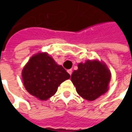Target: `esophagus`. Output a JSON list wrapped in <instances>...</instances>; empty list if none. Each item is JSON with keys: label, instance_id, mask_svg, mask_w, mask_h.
Returning a JSON list of instances; mask_svg holds the SVG:
<instances>
[{"label": "esophagus", "instance_id": "34e87169", "mask_svg": "<svg viewBox=\"0 0 132 132\" xmlns=\"http://www.w3.org/2000/svg\"><path fill=\"white\" fill-rule=\"evenodd\" d=\"M68 73L70 76H71V74H72V73H73V70H71V69H70V70H68Z\"/></svg>", "mask_w": 132, "mask_h": 132}]
</instances>
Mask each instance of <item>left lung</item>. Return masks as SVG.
<instances>
[{
	"instance_id": "obj_1",
	"label": "left lung",
	"mask_w": 132,
	"mask_h": 132,
	"mask_svg": "<svg viewBox=\"0 0 132 132\" xmlns=\"http://www.w3.org/2000/svg\"><path fill=\"white\" fill-rule=\"evenodd\" d=\"M111 73L104 62L87 60L79 63L78 70L71 75V81L80 96L87 101H94L108 90Z\"/></svg>"
}]
</instances>
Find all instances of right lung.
I'll return each instance as SVG.
<instances>
[{
    "label": "right lung",
    "instance_id": "1",
    "mask_svg": "<svg viewBox=\"0 0 132 132\" xmlns=\"http://www.w3.org/2000/svg\"><path fill=\"white\" fill-rule=\"evenodd\" d=\"M26 89L39 100L45 101L56 93L58 87L70 79V74L47 53H38L29 59L22 71Z\"/></svg>",
    "mask_w": 132,
    "mask_h": 132
}]
</instances>
